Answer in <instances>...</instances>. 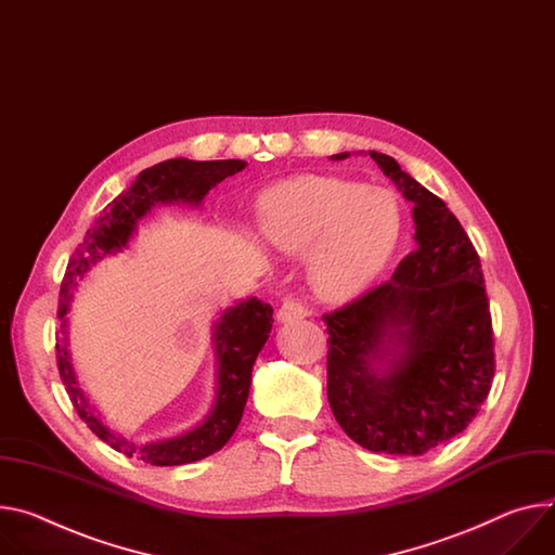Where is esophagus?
Wrapping results in <instances>:
<instances>
[{
    "label": "esophagus",
    "mask_w": 555,
    "mask_h": 555,
    "mask_svg": "<svg viewBox=\"0 0 555 555\" xmlns=\"http://www.w3.org/2000/svg\"><path fill=\"white\" fill-rule=\"evenodd\" d=\"M308 317V308L304 306V300H298V298H294V296H287L283 304H281V308H279V312H276V319L281 321V323H292V321H298V319H306Z\"/></svg>",
    "instance_id": "34e87169"
}]
</instances>
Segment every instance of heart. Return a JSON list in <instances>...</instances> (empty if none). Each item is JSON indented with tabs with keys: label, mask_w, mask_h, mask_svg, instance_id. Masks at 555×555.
Returning a JSON list of instances; mask_svg holds the SVG:
<instances>
[{
	"label": "heart",
	"mask_w": 555,
	"mask_h": 555,
	"mask_svg": "<svg viewBox=\"0 0 555 555\" xmlns=\"http://www.w3.org/2000/svg\"><path fill=\"white\" fill-rule=\"evenodd\" d=\"M263 236L285 255H310L312 289L330 304L363 294L400 236L389 190L308 175L272 188L259 206Z\"/></svg>",
	"instance_id": "b5f03b06"
}]
</instances>
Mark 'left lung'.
Segmentation results:
<instances>
[{
  "instance_id": "obj_1",
  "label": "left lung",
  "mask_w": 555,
  "mask_h": 555,
  "mask_svg": "<svg viewBox=\"0 0 555 555\" xmlns=\"http://www.w3.org/2000/svg\"><path fill=\"white\" fill-rule=\"evenodd\" d=\"M370 157L414 204L416 249L389 281L323 314L327 400L361 447L423 456L461 434L489 396V298L478 251L444 201L389 155Z\"/></svg>"
}]
</instances>
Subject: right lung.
<instances>
[{
	"instance_id": "1",
	"label": "right lung",
	"mask_w": 555,
	"mask_h": 555,
	"mask_svg": "<svg viewBox=\"0 0 555 555\" xmlns=\"http://www.w3.org/2000/svg\"><path fill=\"white\" fill-rule=\"evenodd\" d=\"M247 164L241 159H223V162H190V159H168L153 168H145L137 175V181L121 192L113 204L104 210L92 228L86 232L83 241L70 257L66 268V276L62 283V298L57 317L62 319V327L66 334V314L70 310V298L77 281L94 266L115 251H121L137 221L143 219L150 208L157 204H183L198 206L210 188L221 183L225 177L241 172ZM272 308L259 298H247L228 308L215 327V347L219 359L217 374V398L206 421L194 429L145 444H132L117 434H113L88 405L83 391L77 387V378L70 365V357L66 349V336L57 338V367L64 380V387L70 396V402L79 418L90 427L104 442H108L115 451L126 453L128 459L137 456L143 463L155 467H175L185 465L210 456L219 451L236 431L247 393L251 383V365H255L261 347L266 345L272 330Z\"/></svg>"
}]
</instances>
